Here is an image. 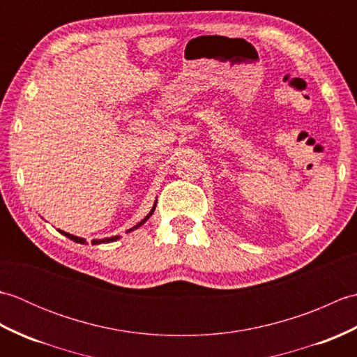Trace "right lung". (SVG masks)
<instances>
[{
  "label": "right lung",
  "instance_id": "right-lung-1",
  "mask_svg": "<svg viewBox=\"0 0 357 357\" xmlns=\"http://www.w3.org/2000/svg\"><path fill=\"white\" fill-rule=\"evenodd\" d=\"M155 208H156V202L153 204V207H151V210L149 211V215L146 216V218H144L142 219V221H139L138 224H136V225H133L132 227V229H128L127 230V233H130V231H133V230H136V229H139V227L141 225H144V224H146L147 221H149V218L151 216V215H153V211H155ZM59 233H61V234H64V236L66 238H69V239H72V241H75V242H78V244H87V242H86V239L84 238H79V236H75V234H70V233H67V231H63V230H58ZM121 236H119V234H116V236H112V238H104V239H93L92 241V244L93 245H98V244H109V242H113V241H118Z\"/></svg>",
  "mask_w": 357,
  "mask_h": 357
}]
</instances>
